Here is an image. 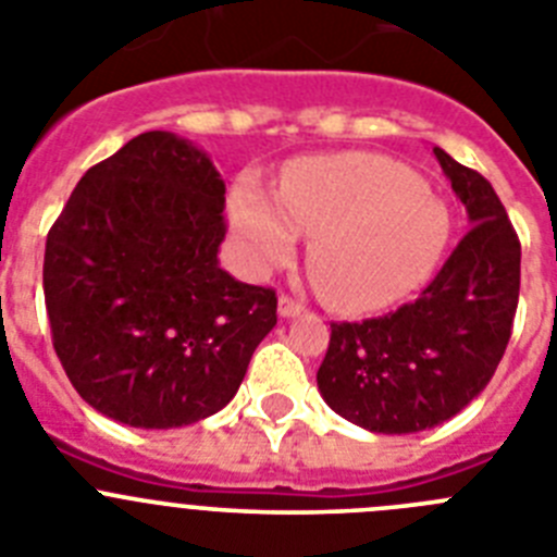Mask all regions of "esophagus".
I'll return each instance as SVG.
<instances>
[{
  "label": "esophagus",
  "mask_w": 557,
  "mask_h": 557,
  "mask_svg": "<svg viewBox=\"0 0 557 557\" xmlns=\"http://www.w3.org/2000/svg\"><path fill=\"white\" fill-rule=\"evenodd\" d=\"M301 312H304L301 304L293 301L289 295H282V298H278V314H282V318H298Z\"/></svg>",
  "instance_id": "esophagus-1"
}]
</instances>
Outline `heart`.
I'll list each match as a JSON object with an SVG mask.
<instances>
[{
    "label": "heart",
    "instance_id": "b5f03b06",
    "mask_svg": "<svg viewBox=\"0 0 557 557\" xmlns=\"http://www.w3.org/2000/svg\"><path fill=\"white\" fill-rule=\"evenodd\" d=\"M245 268L268 273L312 234L309 268L343 312H371L424 282L449 243V211L398 161L326 156L293 164L278 186L239 178L228 198Z\"/></svg>",
    "mask_w": 557,
    "mask_h": 557
}]
</instances>
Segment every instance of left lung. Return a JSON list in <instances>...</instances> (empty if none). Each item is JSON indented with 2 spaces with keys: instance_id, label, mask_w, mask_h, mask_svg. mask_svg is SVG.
<instances>
[{
  "instance_id": "8db88e82",
  "label": "left lung",
  "mask_w": 557,
  "mask_h": 557,
  "mask_svg": "<svg viewBox=\"0 0 557 557\" xmlns=\"http://www.w3.org/2000/svg\"><path fill=\"white\" fill-rule=\"evenodd\" d=\"M466 206L469 234L416 301L385 318L332 323L318 391L337 416L379 435L432 430L471 405L508 348L521 245L494 186L435 147Z\"/></svg>"
}]
</instances>
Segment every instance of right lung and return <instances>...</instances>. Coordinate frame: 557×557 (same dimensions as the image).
I'll return each mask as SVG.
<instances>
[{
  "mask_svg": "<svg viewBox=\"0 0 557 557\" xmlns=\"http://www.w3.org/2000/svg\"><path fill=\"white\" fill-rule=\"evenodd\" d=\"M225 184L170 131H147L81 178L47 234L44 301L69 382L141 430L223 410L275 326V293L220 268Z\"/></svg>",
  "mask_w": 557,
  "mask_h": 557,
  "instance_id": "obj_1",
  "label": "right lung"
}]
</instances>
